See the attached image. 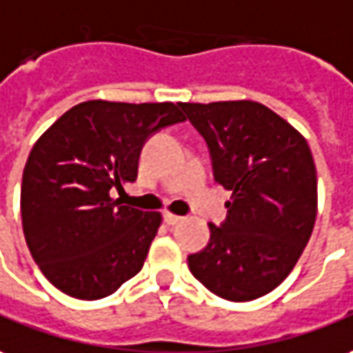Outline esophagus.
Instances as JSON below:
<instances>
[{
    "label": "esophagus",
    "mask_w": 353,
    "mask_h": 353,
    "mask_svg": "<svg viewBox=\"0 0 353 353\" xmlns=\"http://www.w3.org/2000/svg\"><path fill=\"white\" fill-rule=\"evenodd\" d=\"M163 217H165V223H167V225H171V227L179 225V223L182 221L181 215H174V213H169V211H167V213H165Z\"/></svg>",
    "instance_id": "1"
}]
</instances>
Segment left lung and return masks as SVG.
<instances>
[{
    "instance_id": "left-lung-1",
    "label": "left lung",
    "mask_w": 353,
    "mask_h": 353,
    "mask_svg": "<svg viewBox=\"0 0 353 353\" xmlns=\"http://www.w3.org/2000/svg\"><path fill=\"white\" fill-rule=\"evenodd\" d=\"M208 142L215 181L232 192L225 223L188 255L209 292L250 302L274 290L298 263L317 217V172L305 138L250 99L181 103Z\"/></svg>"
}]
</instances>
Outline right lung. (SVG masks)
Here are the masks:
<instances>
[{"label":"right lung","mask_w":353,"mask_h":353,"mask_svg":"<svg viewBox=\"0 0 353 353\" xmlns=\"http://www.w3.org/2000/svg\"><path fill=\"white\" fill-rule=\"evenodd\" d=\"M186 121L181 103L92 99L34 144L21 186L26 246L43 276L79 300H99L140 273L159 211L121 205L111 190L138 176L145 140Z\"/></svg>","instance_id":"obj_1"}]
</instances>
